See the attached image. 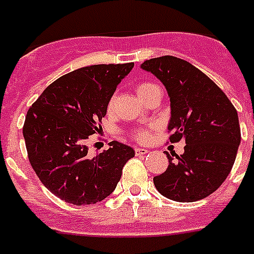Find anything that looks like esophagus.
<instances>
[{
    "mask_svg": "<svg viewBox=\"0 0 254 254\" xmlns=\"http://www.w3.org/2000/svg\"><path fill=\"white\" fill-rule=\"evenodd\" d=\"M134 152H135V155H146V154L148 152V150H146V148L135 147L134 148Z\"/></svg>",
    "mask_w": 254,
    "mask_h": 254,
    "instance_id": "obj_1",
    "label": "esophagus"
}]
</instances>
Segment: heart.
<instances>
[{"mask_svg":"<svg viewBox=\"0 0 254 254\" xmlns=\"http://www.w3.org/2000/svg\"><path fill=\"white\" fill-rule=\"evenodd\" d=\"M135 91H137L139 99H141L142 102L145 103L147 99L151 98L152 95L160 94V88L158 84L145 80V82H139V83L137 84ZM112 104H113V98L109 100V104H108L109 108L112 107ZM133 138L138 142H146L148 141V138H150V131H148L147 129H143V127L137 129V130L133 131Z\"/></svg>","mask_w":254,"mask_h":254,"instance_id":"1","label":"heart"}]
</instances>
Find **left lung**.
Returning <instances> with one entry per match:
<instances>
[{"label": "left lung", "instance_id": "8db88e82", "mask_svg": "<svg viewBox=\"0 0 254 254\" xmlns=\"http://www.w3.org/2000/svg\"><path fill=\"white\" fill-rule=\"evenodd\" d=\"M141 67L167 88L170 142L187 143L177 160L167 152L170 164L154 177V185L177 202L206 198L223 184L236 159L241 139L238 112L213 80L185 60L162 56L146 60Z\"/></svg>", "mask_w": 254, "mask_h": 254}]
</instances>
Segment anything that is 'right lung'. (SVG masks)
<instances>
[{"label": "right lung", "instance_id": "add662e5", "mask_svg": "<svg viewBox=\"0 0 254 254\" xmlns=\"http://www.w3.org/2000/svg\"><path fill=\"white\" fill-rule=\"evenodd\" d=\"M134 64H102L67 73L45 88L30 107L23 125L35 174L51 193L73 205L108 197L134 156L130 146L112 141L108 150L87 155V139L99 133L117 84Z\"/></svg>", "mask_w": 254, "mask_h": 254}]
</instances>
